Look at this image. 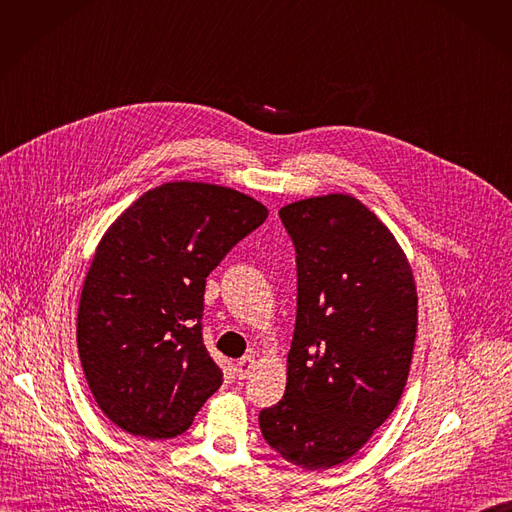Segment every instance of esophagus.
Instances as JSON below:
<instances>
[{"mask_svg":"<svg viewBox=\"0 0 512 512\" xmlns=\"http://www.w3.org/2000/svg\"><path fill=\"white\" fill-rule=\"evenodd\" d=\"M255 364H257V360H255L253 356H245V358L238 360V362L234 364V372H236V377H238V379H247L249 374L253 372Z\"/></svg>","mask_w":512,"mask_h":512,"instance_id":"34e87169","label":"esophagus"}]
</instances>
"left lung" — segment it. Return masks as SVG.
Segmentation results:
<instances>
[{
  "mask_svg": "<svg viewBox=\"0 0 512 512\" xmlns=\"http://www.w3.org/2000/svg\"><path fill=\"white\" fill-rule=\"evenodd\" d=\"M298 309L286 393L259 414L267 445L302 469L354 457L391 416L410 374L418 292L393 232L362 201L288 203Z\"/></svg>",
  "mask_w": 512,
  "mask_h": 512,
  "instance_id": "1",
  "label": "left lung"
}]
</instances>
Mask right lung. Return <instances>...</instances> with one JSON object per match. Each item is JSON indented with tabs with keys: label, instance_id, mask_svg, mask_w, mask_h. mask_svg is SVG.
I'll list each match as a JSON object with an SVG mask.
<instances>
[{
	"label": "right lung",
	"instance_id": "right-lung-1",
	"mask_svg": "<svg viewBox=\"0 0 512 512\" xmlns=\"http://www.w3.org/2000/svg\"><path fill=\"white\" fill-rule=\"evenodd\" d=\"M265 218L241 191L175 181L146 191L102 234L76 339L88 387L115 426L148 440L179 436L220 389L201 337L206 278Z\"/></svg>",
	"mask_w": 512,
	"mask_h": 512
}]
</instances>
